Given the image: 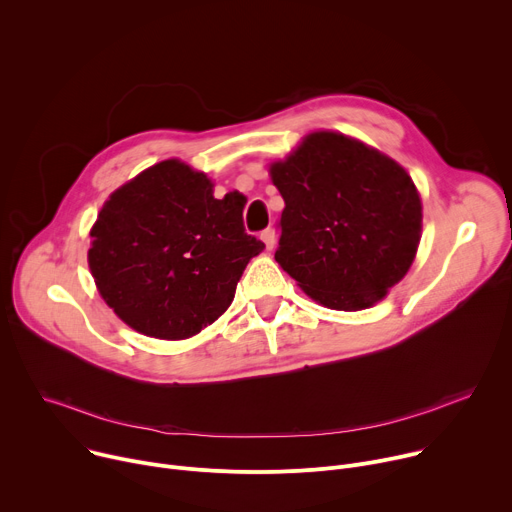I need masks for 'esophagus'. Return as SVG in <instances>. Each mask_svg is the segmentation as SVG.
<instances>
[{
    "label": "esophagus",
    "mask_w": 512,
    "mask_h": 512,
    "mask_svg": "<svg viewBox=\"0 0 512 512\" xmlns=\"http://www.w3.org/2000/svg\"><path fill=\"white\" fill-rule=\"evenodd\" d=\"M261 241L265 243V247L271 251L275 247V241H277V235H275V229H265L261 233Z\"/></svg>",
    "instance_id": "1"
}]
</instances>
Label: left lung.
<instances>
[{
    "instance_id": "8db88e82",
    "label": "left lung",
    "mask_w": 512,
    "mask_h": 512,
    "mask_svg": "<svg viewBox=\"0 0 512 512\" xmlns=\"http://www.w3.org/2000/svg\"><path fill=\"white\" fill-rule=\"evenodd\" d=\"M285 208L275 261L318 304L356 312L409 271L421 198L389 156L336 131H314L269 168Z\"/></svg>"
}]
</instances>
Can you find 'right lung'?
<instances>
[{"instance_id":"right-lung-1","label":"right lung","mask_w":512,"mask_h":512,"mask_svg":"<svg viewBox=\"0 0 512 512\" xmlns=\"http://www.w3.org/2000/svg\"><path fill=\"white\" fill-rule=\"evenodd\" d=\"M204 172L164 160L117 188L91 229L101 298L133 330L184 340L225 314L251 257L243 196L214 198Z\"/></svg>"}]
</instances>
